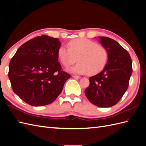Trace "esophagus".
Returning <instances> with one entry per match:
<instances>
[{
  "mask_svg": "<svg viewBox=\"0 0 146 146\" xmlns=\"http://www.w3.org/2000/svg\"><path fill=\"white\" fill-rule=\"evenodd\" d=\"M72 77H73V78H77V79H79V78H80L81 77H80V76H72Z\"/></svg>",
  "mask_w": 146,
  "mask_h": 146,
  "instance_id": "esophagus-1",
  "label": "esophagus"
}]
</instances>
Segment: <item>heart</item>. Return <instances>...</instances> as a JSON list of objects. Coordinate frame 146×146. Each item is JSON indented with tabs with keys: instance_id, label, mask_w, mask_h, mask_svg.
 Wrapping results in <instances>:
<instances>
[{
	"instance_id": "heart-1",
	"label": "heart",
	"mask_w": 146,
	"mask_h": 146,
	"mask_svg": "<svg viewBox=\"0 0 146 146\" xmlns=\"http://www.w3.org/2000/svg\"><path fill=\"white\" fill-rule=\"evenodd\" d=\"M68 47L62 46L58 50V58L64 66L78 63L68 70L74 74L95 75L103 70L108 61V52L98 43L86 38L70 41Z\"/></svg>"
}]
</instances>
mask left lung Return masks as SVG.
<instances>
[{
    "label": "left lung",
    "mask_w": 146,
    "mask_h": 146,
    "mask_svg": "<svg viewBox=\"0 0 146 146\" xmlns=\"http://www.w3.org/2000/svg\"><path fill=\"white\" fill-rule=\"evenodd\" d=\"M99 42L108 52V61L98 74L89 78L85 91L88 99L98 107L116 105L126 92L132 74V62L125 49L114 39L99 36Z\"/></svg>",
    "instance_id": "left-lung-1"
}]
</instances>
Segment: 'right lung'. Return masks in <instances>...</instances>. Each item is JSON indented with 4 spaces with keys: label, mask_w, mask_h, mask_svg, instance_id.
Masks as SVG:
<instances>
[{
    "label": "right lung",
    "mask_w": 146,
    "mask_h": 146,
    "mask_svg": "<svg viewBox=\"0 0 146 146\" xmlns=\"http://www.w3.org/2000/svg\"><path fill=\"white\" fill-rule=\"evenodd\" d=\"M58 38L46 35L23 44L11 58L8 77L15 93L27 104L38 107L53 102L70 76L61 70Z\"/></svg>",
    "instance_id": "add662e5"
}]
</instances>
